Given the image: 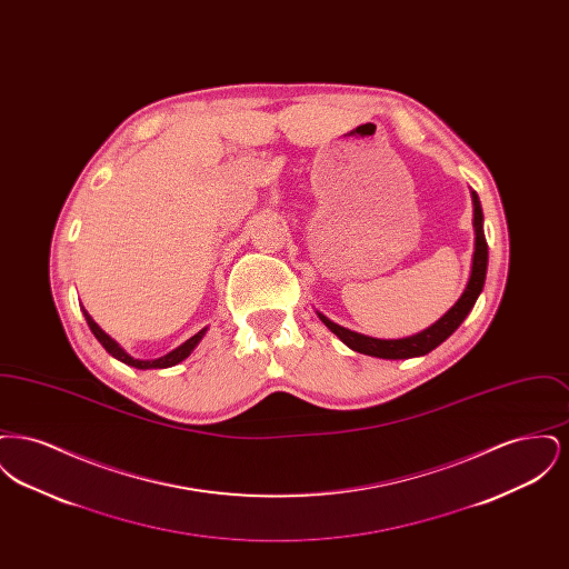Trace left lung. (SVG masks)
Wrapping results in <instances>:
<instances>
[{
  "instance_id": "left-lung-1",
  "label": "left lung",
  "mask_w": 569,
  "mask_h": 569,
  "mask_svg": "<svg viewBox=\"0 0 569 569\" xmlns=\"http://www.w3.org/2000/svg\"><path fill=\"white\" fill-rule=\"evenodd\" d=\"M471 200H473V230H476V247H473V260H471V274L467 281L465 292L460 295L459 300L455 302V307L443 313L433 326H429L427 330L411 335L406 339H376V337H367L360 332H353L350 328L335 325L330 322L326 316L318 313L320 320L325 322L348 348H352L353 352L367 353V356H376V358H388V360H399V358H413V356H425V353L435 350L439 343H443L460 325L462 320L469 316V311L473 309L476 300L480 297L482 288H485V279H487L488 267V244L485 239V216H482V207H480V198L476 191H471Z\"/></svg>"
}]
</instances>
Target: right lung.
Segmentation results:
<instances>
[{
  "mask_svg": "<svg viewBox=\"0 0 569 569\" xmlns=\"http://www.w3.org/2000/svg\"><path fill=\"white\" fill-rule=\"evenodd\" d=\"M82 313H84V320H87V325L91 328V332H93L96 339L102 343V348H104L110 356H114L117 360H121V362H126V365H130V367H136V369H166V367L179 365L181 360H186V358L193 352V348L202 341V337H204V332H207V328H202L200 332H196L186 343H181L177 350L166 353L162 358H156V360H138V358H132L130 353L126 352L114 339H110L109 335L91 320V316H89L87 311H82Z\"/></svg>",
  "mask_w": 569,
  "mask_h": 569,
  "instance_id": "obj_1",
  "label": "right lung"
}]
</instances>
